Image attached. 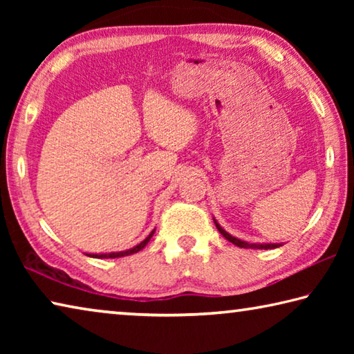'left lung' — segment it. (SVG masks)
Returning a JSON list of instances; mask_svg holds the SVG:
<instances>
[{
  "mask_svg": "<svg viewBox=\"0 0 354 354\" xmlns=\"http://www.w3.org/2000/svg\"><path fill=\"white\" fill-rule=\"evenodd\" d=\"M214 223H215V226H217V230L220 231V234L223 236L226 241H230L231 243H234V245H237V247H241V248H256V250H273V248H278V247H281V243H248V242H245V241H241V239H237V237H232L231 234H227V232L223 230V227H221L218 223H217V220L214 218Z\"/></svg>",
  "mask_w": 354,
  "mask_h": 354,
  "instance_id": "left-lung-1",
  "label": "left lung"
}]
</instances>
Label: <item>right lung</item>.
I'll return each mask as SVG.
<instances>
[{"label":"right lung","mask_w":354,"mask_h":354,"mask_svg":"<svg viewBox=\"0 0 354 354\" xmlns=\"http://www.w3.org/2000/svg\"><path fill=\"white\" fill-rule=\"evenodd\" d=\"M154 234V230L149 232V236L145 239V241H142L139 245H136L134 248L127 250V251H117V253H106V254H87L91 257H98V259H107V257H123V256H129V254H134L137 251H140L142 248H145V245L149 242V239L153 237Z\"/></svg>","instance_id":"add662e5"}]
</instances>
